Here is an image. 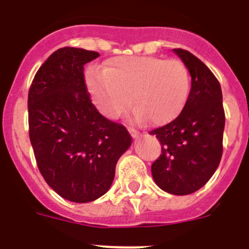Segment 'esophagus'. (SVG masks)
Segmentation results:
<instances>
[{"label":"esophagus","mask_w":249,"mask_h":249,"mask_svg":"<svg viewBox=\"0 0 249 249\" xmlns=\"http://www.w3.org/2000/svg\"><path fill=\"white\" fill-rule=\"evenodd\" d=\"M129 131H130V134H131V136L135 137V139L140 136V131L139 130L134 129V127H129Z\"/></svg>","instance_id":"1"}]
</instances>
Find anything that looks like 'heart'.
Instances as JSON below:
<instances>
[{"mask_svg": "<svg viewBox=\"0 0 249 249\" xmlns=\"http://www.w3.org/2000/svg\"><path fill=\"white\" fill-rule=\"evenodd\" d=\"M86 83L93 102L107 118H119L132 101L137 120L148 118L158 125L180 114L189 98L191 75L178 59L125 55L103 69H91Z\"/></svg>", "mask_w": 249, "mask_h": 249, "instance_id": "1", "label": "heart"}]
</instances>
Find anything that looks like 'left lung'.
<instances>
[{"instance_id": "obj_1", "label": "left lung", "mask_w": 249, "mask_h": 249, "mask_svg": "<svg viewBox=\"0 0 249 249\" xmlns=\"http://www.w3.org/2000/svg\"><path fill=\"white\" fill-rule=\"evenodd\" d=\"M191 74V91L180 114L153 129L161 154L152 164L157 185L171 195H190L213 176L223 156L225 112L220 84L201 59L174 48Z\"/></svg>"}]
</instances>
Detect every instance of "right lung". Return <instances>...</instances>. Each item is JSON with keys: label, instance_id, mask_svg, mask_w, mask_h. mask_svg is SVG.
I'll return each instance as SVG.
<instances>
[{"label": "right lung", "instance_id": "obj_1", "mask_svg": "<svg viewBox=\"0 0 249 249\" xmlns=\"http://www.w3.org/2000/svg\"><path fill=\"white\" fill-rule=\"evenodd\" d=\"M100 53L63 47L35 74L28 96L29 137L36 164L60 197L86 203L103 196L118 159L131 144L124 125L91 102L84 66Z\"/></svg>", "mask_w": 249, "mask_h": 249}]
</instances>
